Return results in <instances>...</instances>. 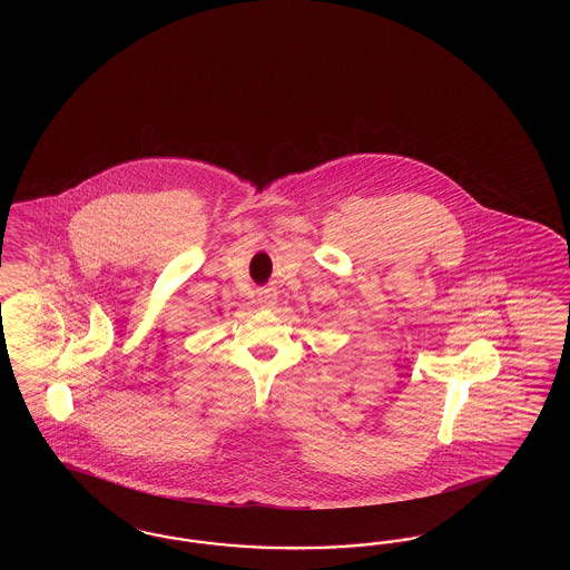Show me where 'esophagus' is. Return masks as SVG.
Listing matches in <instances>:
<instances>
[{
    "label": "esophagus",
    "instance_id": "obj_1",
    "mask_svg": "<svg viewBox=\"0 0 570 570\" xmlns=\"http://www.w3.org/2000/svg\"><path fill=\"white\" fill-rule=\"evenodd\" d=\"M257 303H259L261 309H274L277 305L276 288H261L259 293H257Z\"/></svg>",
    "mask_w": 570,
    "mask_h": 570
}]
</instances>
